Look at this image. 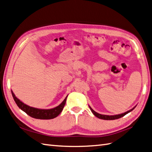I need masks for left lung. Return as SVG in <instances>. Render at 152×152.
Segmentation results:
<instances>
[{"label":"left lung","instance_id":"8db88e82","mask_svg":"<svg viewBox=\"0 0 152 152\" xmlns=\"http://www.w3.org/2000/svg\"><path fill=\"white\" fill-rule=\"evenodd\" d=\"M90 107V109L91 110V111H92V113H93L96 116V117H98V118H100V119H103V120H115V119H118V118H121V117H122V116H125L126 114H128V113H129L130 111H132L133 109H134V108H133L132 109H131V110H129V111H127V112H126V113H122V114H120V115H111V116H109V115H101V114H99V113H96V112H95L93 109L91 108V107Z\"/></svg>","mask_w":152,"mask_h":152}]
</instances>
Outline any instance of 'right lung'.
Here are the masks:
<instances>
[{
    "instance_id": "obj_1",
    "label": "right lung",
    "mask_w": 152,
    "mask_h": 152,
    "mask_svg": "<svg viewBox=\"0 0 152 152\" xmlns=\"http://www.w3.org/2000/svg\"><path fill=\"white\" fill-rule=\"evenodd\" d=\"M12 94L13 97V99L15 100V103L17 104V106H18L20 109H22L23 111L26 113L27 115L30 116L31 117L37 118V119H52L56 118V116H58L61 112L62 111L63 107H64L65 103H66V96L65 100L63 101L62 103L59 105L55 108L50 109H36L34 107H31L28 106V105L24 104L22 102L20 101L18 98H17L13 91H12Z\"/></svg>"
}]
</instances>
